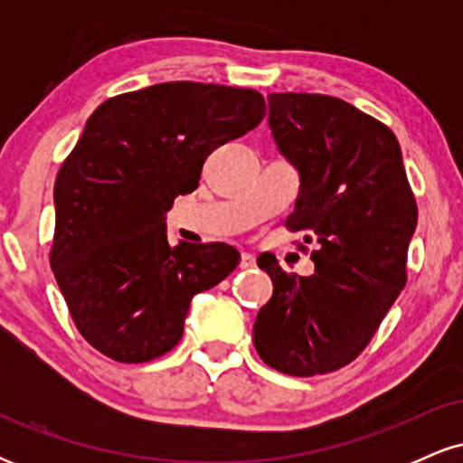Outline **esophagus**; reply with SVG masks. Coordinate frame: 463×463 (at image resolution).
Returning <instances> with one entry per match:
<instances>
[{"label":"esophagus","instance_id":"1","mask_svg":"<svg viewBox=\"0 0 463 463\" xmlns=\"http://www.w3.org/2000/svg\"><path fill=\"white\" fill-rule=\"evenodd\" d=\"M254 265H257V259H254L252 254L241 252V261H239V268H241V269H252Z\"/></svg>","mask_w":463,"mask_h":463}]
</instances>
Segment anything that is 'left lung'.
Here are the masks:
<instances>
[{"label": "left lung", "mask_w": 463, "mask_h": 463, "mask_svg": "<svg viewBox=\"0 0 463 463\" xmlns=\"http://www.w3.org/2000/svg\"><path fill=\"white\" fill-rule=\"evenodd\" d=\"M268 104L276 146L300 174L285 226L317 250L311 276L287 274L274 257L259 265L274 294L254 348L283 374H326L364 353L405 287L418 206L396 135L379 119L331 95L269 93Z\"/></svg>", "instance_id": "obj_1"}]
</instances>
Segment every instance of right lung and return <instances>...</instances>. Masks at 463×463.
Instances as JSON below:
<instances>
[{"label":"right lung","mask_w":463,"mask_h":463,"mask_svg":"<svg viewBox=\"0 0 463 463\" xmlns=\"http://www.w3.org/2000/svg\"><path fill=\"white\" fill-rule=\"evenodd\" d=\"M265 99L252 89L163 82L115 95L89 117L54 184L50 265L76 328L119 364L169 353L189 302L226 279V243L169 246L165 213L198 187L222 143L257 128Z\"/></svg>","instance_id":"right-lung-1"}]
</instances>
